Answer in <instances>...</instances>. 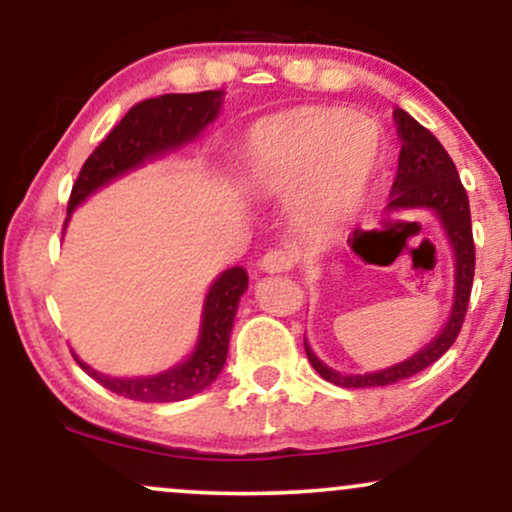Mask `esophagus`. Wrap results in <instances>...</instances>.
<instances>
[{"instance_id":"34e87169","label":"esophagus","mask_w":512,"mask_h":512,"mask_svg":"<svg viewBox=\"0 0 512 512\" xmlns=\"http://www.w3.org/2000/svg\"><path fill=\"white\" fill-rule=\"evenodd\" d=\"M293 262H296V255H293L289 248H274L262 257L260 267L267 274H281V272H289Z\"/></svg>"}]
</instances>
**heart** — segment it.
Returning <instances> with one entry per match:
<instances>
[{
    "mask_svg": "<svg viewBox=\"0 0 512 512\" xmlns=\"http://www.w3.org/2000/svg\"><path fill=\"white\" fill-rule=\"evenodd\" d=\"M260 175L272 187H303L301 216L332 228L361 204L378 166L380 139L342 108H296L264 117L250 134Z\"/></svg>",
    "mask_w": 512,
    "mask_h": 512,
    "instance_id": "obj_1",
    "label": "heart"
}]
</instances>
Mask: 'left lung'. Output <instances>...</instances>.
<instances>
[{"instance_id":"8db88e82","label":"left lung","mask_w":512,"mask_h":512,"mask_svg":"<svg viewBox=\"0 0 512 512\" xmlns=\"http://www.w3.org/2000/svg\"><path fill=\"white\" fill-rule=\"evenodd\" d=\"M397 134L402 139V151H399L397 178L392 185V195L387 209H431L443 223L448 233L452 250H455V303H452L450 317L445 327L424 346L419 354H414L407 361L397 363L378 373L366 375H342L337 370L327 368L313 354L308 342H305V354L313 368L327 383L339 387H383L399 383V380L411 378L421 370L436 363L445 351L455 344L457 334L462 330L464 315H467L469 296H472L474 281V238H472V214H469L467 190L462 187L460 175H457L455 163L443 149V144L433 137L424 125L414 120L402 108L395 110Z\"/></svg>"}]
</instances>
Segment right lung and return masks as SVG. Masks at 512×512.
<instances>
[{
	"mask_svg": "<svg viewBox=\"0 0 512 512\" xmlns=\"http://www.w3.org/2000/svg\"><path fill=\"white\" fill-rule=\"evenodd\" d=\"M221 96V91L166 93V96L146 98L132 105L120 125L113 127V132L93 149V154L81 166L72 195H69L67 219L76 204L84 202L98 187L120 178L127 170L142 166L149 158L192 142L209 122L216 120ZM245 289H248V274L243 267L226 269L211 284L207 301H204L202 332H199L195 351L185 363L166 373L151 375V378H108L74 356L76 363L105 390L134 399V402H180V399L197 395L214 383L226 363L228 339H231L233 320H236L240 296Z\"/></svg>",
	"mask_w": 512,
	"mask_h": 512,
	"instance_id": "right-lung-1",
	"label": "right lung"
}]
</instances>
